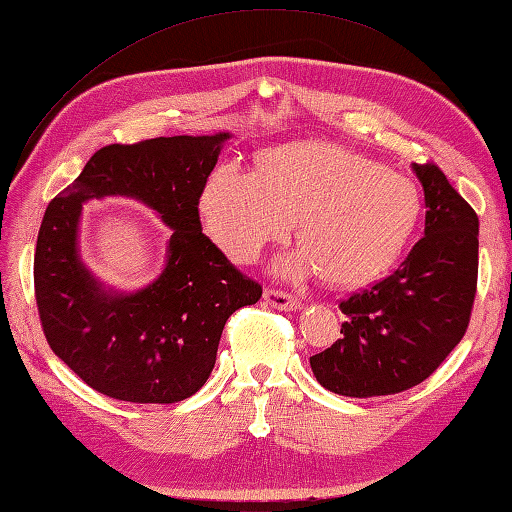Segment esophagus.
<instances>
[{"label": "esophagus", "mask_w": 512, "mask_h": 512, "mask_svg": "<svg viewBox=\"0 0 512 512\" xmlns=\"http://www.w3.org/2000/svg\"><path fill=\"white\" fill-rule=\"evenodd\" d=\"M265 302L278 310H295L299 306V299L295 295L280 289H265Z\"/></svg>", "instance_id": "1"}]
</instances>
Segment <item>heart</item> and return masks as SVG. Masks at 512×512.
<instances>
[{
  "label": "heart",
  "instance_id": "b5f03b06",
  "mask_svg": "<svg viewBox=\"0 0 512 512\" xmlns=\"http://www.w3.org/2000/svg\"><path fill=\"white\" fill-rule=\"evenodd\" d=\"M208 234L230 258L254 263L299 219V241L280 271L321 273L332 284L380 278L413 236L421 215L417 184L341 145L306 141L273 147L256 171L223 162L202 191Z\"/></svg>",
  "mask_w": 512,
  "mask_h": 512
}]
</instances>
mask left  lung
Returning a JSON list of instances; mask_svg holds the SVG:
<instances>
[{"instance_id": "1", "label": "left lung", "mask_w": 512, "mask_h": 512, "mask_svg": "<svg viewBox=\"0 0 512 512\" xmlns=\"http://www.w3.org/2000/svg\"><path fill=\"white\" fill-rule=\"evenodd\" d=\"M413 169L426 195V230L391 276L339 304L343 339L310 358L332 393H402L430 378L467 332L478 289V215L434 162Z\"/></svg>"}]
</instances>
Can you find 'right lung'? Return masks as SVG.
Listing matches in <instances>:
<instances>
[{"label": "right lung", "mask_w": 512, "mask_h": 512, "mask_svg": "<svg viewBox=\"0 0 512 512\" xmlns=\"http://www.w3.org/2000/svg\"><path fill=\"white\" fill-rule=\"evenodd\" d=\"M228 132L112 143L49 202L36 239L34 297L45 339L78 378L112 400L176 404L202 389L228 317L263 286L202 232L199 197ZM126 194L174 230L166 271L132 296L106 294L77 256L81 202Z\"/></svg>", "instance_id": "obj_1"}]
</instances>
